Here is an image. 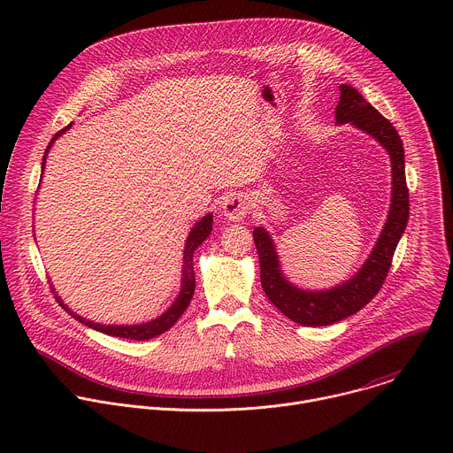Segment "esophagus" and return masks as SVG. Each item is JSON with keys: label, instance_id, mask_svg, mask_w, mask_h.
<instances>
[{"label": "esophagus", "instance_id": "obj_1", "mask_svg": "<svg viewBox=\"0 0 453 453\" xmlns=\"http://www.w3.org/2000/svg\"><path fill=\"white\" fill-rule=\"evenodd\" d=\"M220 208H222V213L227 220L238 222L250 211V203H249L247 197L240 196V193H231V196H226L222 199Z\"/></svg>", "mask_w": 453, "mask_h": 453}]
</instances>
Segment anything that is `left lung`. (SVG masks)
<instances>
[{"instance_id": "1", "label": "left lung", "mask_w": 453, "mask_h": 453, "mask_svg": "<svg viewBox=\"0 0 453 453\" xmlns=\"http://www.w3.org/2000/svg\"><path fill=\"white\" fill-rule=\"evenodd\" d=\"M337 123L357 125L389 152L393 165V199L383 231L364 267L346 283L332 290H301L288 283L280 271V260L271 234L256 227L252 238L260 256L262 288L271 303L290 320L303 326H330L362 310L381 288L389 274L396 245L409 222V188L405 180L403 142L393 123L383 118L355 88L342 84L335 107Z\"/></svg>"}]
</instances>
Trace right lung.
Returning a JSON list of instances; mask_svg holds the SVG:
<instances>
[{
  "label": "right lung",
  "instance_id": "right-lung-1",
  "mask_svg": "<svg viewBox=\"0 0 453 453\" xmlns=\"http://www.w3.org/2000/svg\"><path fill=\"white\" fill-rule=\"evenodd\" d=\"M70 127H72V123L68 127H64L62 131H58L51 138V142H50V145H48V149L44 152V157H42V170H44L46 154H48L50 147L53 145V142L62 133H66ZM211 224H213V215L208 213L203 220H199L196 226H193V229H191V233H189V236L186 240V247H184V265H182V287H180V292H179L175 303L163 315H159L157 319H154L150 322H145V325H136V326H105V325H96V322H93V320H86L84 317H81L75 311H72L66 304H62L60 301L58 303L64 308H66V311L72 313L79 322H82V325H86V326H89V328H93V330H96L100 334H105V335H112V337H119V339H133V341H149V339H154V337L168 332L175 325V322L179 320V317L184 313V310L188 308V304H189V301L193 297V292H196V273H193V250H196L210 236V233L213 229Z\"/></svg>",
  "mask_w": 453,
  "mask_h": 453
}]
</instances>
